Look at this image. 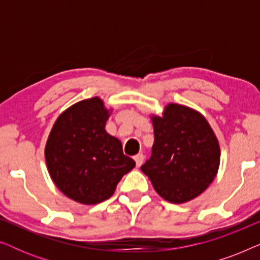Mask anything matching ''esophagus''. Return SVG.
Here are the masks:
<instances>
[{"label": "esophagus", "mask_w": 260, "mask_h": 260, "mask_svg": "<svg viewBox=\"0 0 260 260\" xmlns=\"http://www.w3.org/2000/svg\"><path fill=\"white\" fill-rule=\"evenodd\" d=\"M135 161H136V166L137 167H141L142 163L144 161V155L143 154H137L136 156L134 157Z\"/></svg>", "instance_id": "1"}]
</instances>
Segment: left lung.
I'll use <instances>...</instances> for the list:
<instances>
[{"label":"left lung","instance_id":"left-lung-1","mask_svg":"<svg viewBox=\"0 0 260 260\" xmlns=\"http://www.w3.org/2000/svg\"><path fill=\"white\" fill-rule=\"evenodd\" d=\"M155 141L141 170L159 197L172 204L193 200L218 173V138L200 112L170 103L163 116H151Z\"/></svg>","mask_w":260,"mask_h":260}]
</instances>
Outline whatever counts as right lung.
I'll use <instances>...</instances> for the list:
<instances>
[{"label":"right lung","mask_w":260,"mask_h":260,"mask_svg":"<svg viewBox=\"0 0 260 260\" xmlns=\"http://www.w3.org/2000/svg\"><path fill=\"white\" fill-rule=\"evenodd\" d=\"M109 116L101 98L78 102L58 117L46 143L53 182L79 204L108 200L120 179L136 166L123 154L118 138L106 133Z\"/></svg>","instance_id":"add662e5"}]
</instances>
